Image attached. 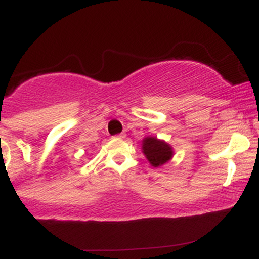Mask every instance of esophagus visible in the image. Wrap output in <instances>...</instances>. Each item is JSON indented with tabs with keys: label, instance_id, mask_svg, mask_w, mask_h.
Instances as JSON below:
<instances>
[{
	"label": "esophagus",
	"instance_id": "esophagus-1",
	"mask_svg": "<svg viewBox=\"0 0 259 259\" xmlns=\"http://www.w3.org/2000/svg\"><path fill=\"white\" fill-rule=\"evenodd\" d=\"M115 138H117V139H124V138H125V134H123V133L118 134V135H115Z\"/></svg>",
	"mask_w": 259,
	"mask_h": 259
}]
</instances>
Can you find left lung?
<instances>
[{
	"mask_svg": "<svg viewBox=\"0 0 259 259\" xmlns=\"http://www.w3.org/2000/svg\"><path fill=\"white\" fill-rule=\"evenodd\" d=\"M141 150L150 164L154 168L168 163L174 156L173 147L164 140H159L154 136H146L142 139Z\"/></svg>",
	"mask_w": 259,
	"mask_h": 259,
	"instance_id": "left-lung-1",
	"label": "left lung"
}]
</instances>
